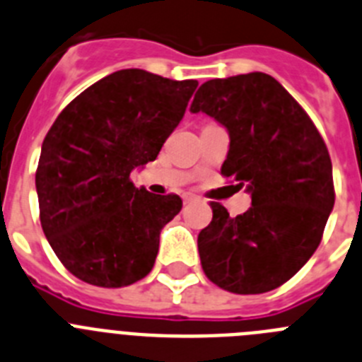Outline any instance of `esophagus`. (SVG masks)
<instances>
[{
	"label": "esophagus",
	"instance_id": "esophagus-1",
	"mask_svg": "<svg viewBox=\"0 0 362 362\" xmlns=\"http://www.w3.org/2000/svg\"><path fill=\"white\" fill-rule=\"evenodd\" d=\"M194 199H197V197H194V194H191V193H185L184 197H182V200H184V204H189V202H193Z\"/></svg>",
	"mask_w": 362,
	"mask_h": 362
}]
</instances>
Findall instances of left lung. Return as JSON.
I'll use <instances>...</instances> for the list:
<instances>
[{
    "mask_svg": "<svg viewBox=\"0 0 362 362\" xmlns=\"http://www.w3.org/2000/svg\"><path fill=\"white\" fill-rule=\"evenodd\" d=\"M200 111L229 133L220 173L251 193V207L237 216L211 202V224L199 235L204 273L231 293L275 290L325 233L335 202L328 147L297 100L264 72L202 83L191 103Z\"/></svg>",
    "mask_w": 362,
    "mask_h": 362,
    "instance_id": "left-lung-1",
    "label": "left lung"
}]
</instances>
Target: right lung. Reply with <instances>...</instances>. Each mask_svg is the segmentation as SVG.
Returning a JSON list of instances; mask_svg holds the SVG:
<instances>
[{
    "mask_svg": "<svg viewBox=\"0 0 362 362\" xmlns=\"http://www.w3.org/2000/svg\"><path fill=\"white\" fill-rule=\"evenodd\" d=\"M199 81L124 69L93 83L49 129L36 169L43 233L87 284L124 288L155 266L178 194L134 187L131 173L158 156Z\"/></svg>",
    "mask_w": 362,
    "mask_h": 362,
    "instance_id": "obj_1",
    "label": "right lung"
}]
</instances>
